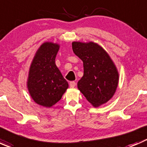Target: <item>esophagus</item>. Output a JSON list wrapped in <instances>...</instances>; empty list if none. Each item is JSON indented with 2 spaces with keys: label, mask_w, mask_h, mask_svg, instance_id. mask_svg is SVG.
<instances>
[{
  "label": "esophagus",
  "mask_w": 147,
  "mask_h": 147,
  "mask_svg": "<svg viewBox=\"0 0 147 147\" xmlns=\"http://www.w3.org/2000/svg\"><path fill=\"white\" fill-rule=\"evenodd\" d=\"M75 85H76V83L74 82V81H72V82H69V87H70L71 88H74V87H75Z\"/></svg>",
  "instance_id": "esophagus-1"
}]
</instances>
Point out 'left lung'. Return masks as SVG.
I'll return each instance as SVG.
<instances>
[{
  "mask_svg": "<svg viewBox=\"0 0 147 147\" xmlns=\"http://www.w3.org/2000/svg\"><path fill=\"white\" fill-rule=\"evenodd\" d=\"M72 46L84 67V75L78 82L79 90L94 107L107 102L119 82V73L111 57L93 42H72Z\"/></svg>",
  "mask_w": 147,
  "mask_h": 147,
  "instance_id": "obj_1",
  "label": "left lung"
}]
</instances>
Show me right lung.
<instances>
[{"label":"right lung","mask_w":147,"mask_h":147,"mask_svg":"<svg viewBox=\"0 0 147 147\" xmlns=\"http://www.w3.org/2000/svg\"><path fill=\"white\" fill-rule=\"evenodd\" d=\"M60 45L46 42L40 45L33 57L29 69L28 90L38 105L51 107L62 98L68 83L55 65Z\"/></svg>","instance_id":"add662e5"}]
</instances>
